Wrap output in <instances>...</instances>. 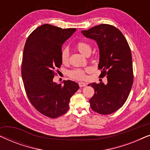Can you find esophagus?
<instances>
[{
    "label": "esophagus",
    "instance_id": "34e87169",
    "mask_svg": "<svg viewBox=\"0 0 150 150\" xmlns=\"http://www.w3.org/2000/svg\"><path fill=\"white\" fill-rule=\"evenodd\" d=\"M79 87H85L86 85V83H83V82H80V83H79Z\"/></svg>",
    "mask_w": 150,
    "mask_h": 150
}]
</instances>
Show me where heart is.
Listing matches in <instances>:
<instances>
[{"label": "heart", "instance_id": "heart-1", "mask_svg": "<svg viewBox=\"0 0 150 150\" xmlns=\"http://www.w3.org/2000/svg\"><path fill=\"white\" fill-rule=\"evenodd\" d=\"M76 48L77 50L83 54L84 56H89L91 52V46L88 42H79L75 45ZM61 62L63 64L67 65L69 62V51L67 48H63L61 51ZM91 71V69L89 67H87L85 69H74L73 70H71L69 72V77L71 79L78 80V81H81V80H85L86 79V72H89Z\"/></svg>", "mask_w": 150, "mask_h": 150}]
</instances>
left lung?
I'll use <instances>...</instances> for the list:
<instances>
[{"label": "left lung", "mask_w": 150, "mask_h": 150, "mask_svg": "<svg viewBox=\"0 0 150 150\" xmlns=\"http://www.w3.org/2000/svg\"><path fill=\"white\" fill-rule=\"evenodd\" d=\"M86 38L95 40L100 51L98 69L107 82L88 85L95 93L89 100L92 110L102 115L115 112L124 105L133 84L132 54L124 35L118 28L102 24L82 30Z\"/></svg>", "instance_id": "left-lung-1"}]
</instances>
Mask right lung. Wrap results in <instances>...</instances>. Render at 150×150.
<instances>
[{"mask_svg":"<svg viewBox=\"0 0 150 150\" xmlns=\"http://www.w3.org/2000/svg\"><path fill=\"white\" fill-rule=\"evenodd\" d=\"M76 29H63L43 24L26 40L22 63V77L27 97L40 113L50 118L63 115L69 109L70 98L79 89L69 81L53 82L55 70L60 68L62 45Z\"/></svg>","mask_w":150,"mask_h":150,"instance_id":"add662e5","label":"right lung"}]
</instances>
